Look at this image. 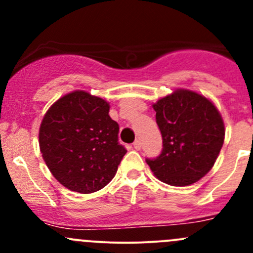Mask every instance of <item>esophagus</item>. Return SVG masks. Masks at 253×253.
I'll use <instances>...</instances> for the list:
<instances>
[{
  "label": "esophagus",
  "mask_w": 253,
  "mask_h": 253,
  "mask_svg": "<svg viewBox=\"0 0 253 253\" xmlns=\"http://www.w3.org/2000/svg\"><path fill=\"white\" fill-rule=\"evenodd\" d=\"M141 147H142L141 141H139V139H136V141L133 142V148H134V149L139 150V149H141Z\"/></svg>",
  "instance_id": "34e87169"
}]
</instances>
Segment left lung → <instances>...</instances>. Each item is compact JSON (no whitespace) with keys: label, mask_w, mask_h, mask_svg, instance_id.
<instances>
[{"label":"left lung","mask_w":253,"mask_h":253,"mask_svg":"<svg viewBox=\"0 0 253 253\" xmlns=\"http://www.w3.org/2000/svg\"><path fill=\"white\" fill-rule=\"evenodd\" d=\"M163 138L157 158H147L163 182L188 186L202 178L215 163L224 143V124L215 106L190 90H176L153 105Z\"/></svg>","instance_id":"obj_1"}]
</instances>
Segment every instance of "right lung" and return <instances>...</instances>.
Instances as JSON below:
<instances>
[{
	"mask_svg": "<svg viewBox=\"0 0 253 253\" xmlns=\"http://www.w3.org/2000/svg\"><path fill=\"white\" fill-rule=\"evenodd\" d=\"M119 124L104 99L77 90L58 99L45 114L40 152L56 180L68 190L90 193L108 185L126 154Z\"/></svg>",
	"mask_w": 253,
	"mask_h": 253,
	"instance_id": "right-lung-1",
	"label": "right lung"
}]
</instances>
